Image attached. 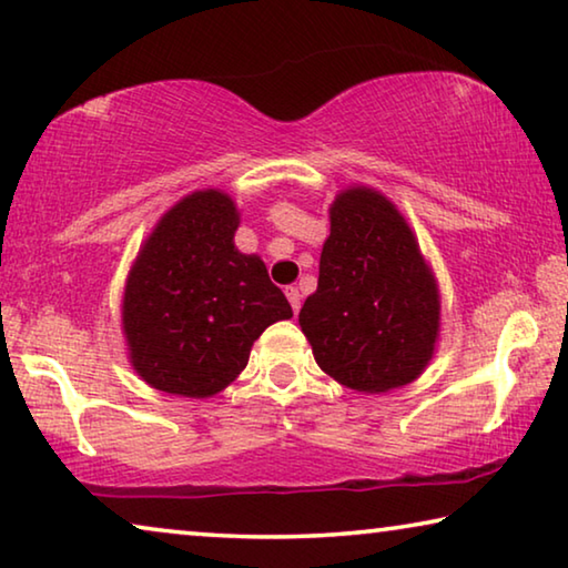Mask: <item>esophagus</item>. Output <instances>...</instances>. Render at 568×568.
<instances>
[{
	"instance_id": "1",
	"label": "esophagus",
	"mask_w": 568,
	"mask_h": 568,
	"mask_svg": "<svg viewBox=\"0 0 568 568\" xmlns=\"http://www.w3.org/2000/svg\"><path fill=\"white\" fill-rule=\"evenodd\" d=\"M284 294H286V300H290L294 314L300 312V306H302V294H300V290H296V286H286Z\"/></svg>"
}]
</instances>
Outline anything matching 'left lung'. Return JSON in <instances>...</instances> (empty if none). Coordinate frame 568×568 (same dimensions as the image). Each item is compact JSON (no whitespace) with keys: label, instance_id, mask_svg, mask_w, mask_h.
I'll return each instance as SVG.
<instances>
[{"label":"left lung","instance_id":"1","mask_svg":"<svg viewBox=\"0 0 568 568\" xmlns=\"http://www.w3.org/2000/svg\"><path fill=\"white\" fill-rule=\"evenodd\" d=\"M300 324L317 365L357 393L410 385L433 359L438 284L403 213L379 191L337 193L317 292L306 296Z\"/></svg>","mask_w":568,"mask_h":568}]
</instances>
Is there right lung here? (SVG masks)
<instances>
[{
  "mask_svg": "<svg viewBox=\"0 0 568 568\" xmlns=\"http://www.w3.org/2000/svg\"><path fill=\"white\" fill-rule=\"evenodd\" d=\"M239 211L229 193L181 199L138 251L123 296L130 365L148 385L211 397L246 367L251 345L292 317L256 254L234 246Z\"/></svg>",
  "mask_w": 568,
  "mask_h": 568,
  "instance_id": "1",
  "label": "right lung"
}]
</instances>
